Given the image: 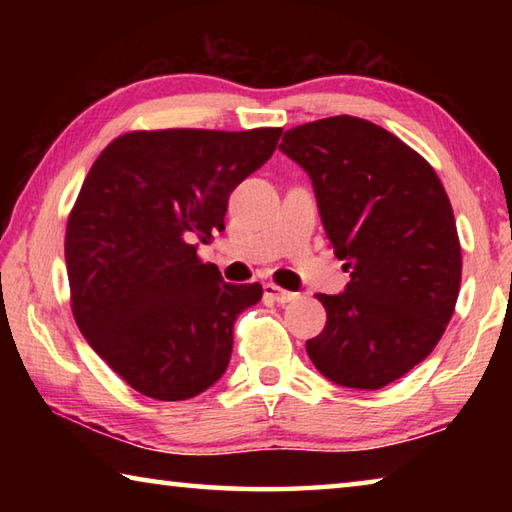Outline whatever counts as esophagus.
Returning <instances> with one entry per match:
<instances>
[{
    "mask_svg": "<svg viewBox=\"0 0 512 512\" xmlns=\"http://www.w3.org/2000/svg\"><path fill=\"white\" fill-rule=\"evenodd\" d=\"M264 298L277 302V305H287V302L296 300L298 296H296V293H291V291L280 289V287H277V284H273V282H266V284H264Z\"/></svg>",
    "mask_w": 512,
    "mask_h": 512,
    "instance_id": "obj_1",
    "label": "esophagus"
}]
</instances>
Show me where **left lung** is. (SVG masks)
<instances>
[{
  "label": "left lung",
  "instance_id": "left-lung-1",
  "mask_svg": "<svg viewBox=\"0 0 512 512\" xmlns=\"http://www.w3.org/2000/svg\"><path fill=\"white\" fill-rule=\"evenodd\" d=\"M280 151L307 171L329 246L350 282L316 293L325 329L307 341L320 375L377 391L436 348L461 289V244L431 164L372 121L339 115L284 133Z\"/></svg>",
  "mask_w": 512,
  "mask_h": 512
}]
</instances>
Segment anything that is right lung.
<instances>
[{
    "label": "right lung",
    "mask_w": 512,
    "mask_h": 512,
    "mask_svg": "<svg viewBox=\"0 0 512 512\" xmlns=\"http://www.w3.org/2000/svg\"><path fill=\"white\" fill-rule=\"evenodd\" d=\"M282 128H171L117 137L92 164L67 221L72 311L92 350L162 402L223 377L235 320L262 284H228L198 259L225 230L228 198L271 158Z\"/></svg>",
    "instance_id": "1"
}]
</instances>
